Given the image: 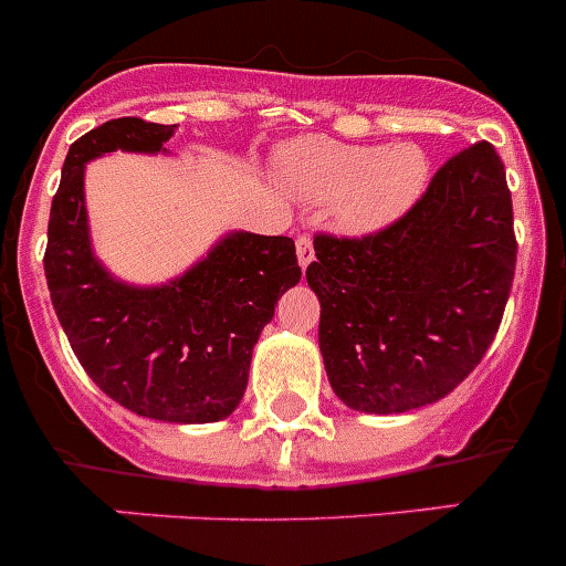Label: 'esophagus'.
Returning a JSON list of instances; mask_svg holds the SVG:
<instances>
[{
	"label": "esophagus",
	"mask_w": 566,
	"mask_h": 566,
	"mask_svg": "<svg viewBox=\"0 0 566 566\" xmlns=\"http://www.w3.org/2000/svg\"><path fill=\"white\" fill-rule=\"evenodd\" d=\"M297 258H300V266H308L314 261V239L308 233L297 235Z\"/></svg>",
	"instance_id": "1"
}]
</instances>
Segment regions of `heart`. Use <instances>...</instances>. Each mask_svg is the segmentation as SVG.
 Segmentation results:
<instances>
[{
  "instance_id": "b5f03b06",
  "label": "heart",
  "mask_w": 566,
  "mask_h": 566,
  "mask_svg": "<svg viewBox=\"0 0 566 566\" xmlns=\"http://www.w3.org/2000/svg\"><path fill=\"white\" fill-rule=\"evenodd\" d=\"M280 177L297 197L336 202L347 233H375L397 222L428 182V158L417 144H342L297 138L277 155Z\"/></svg>"
}]
</instances>
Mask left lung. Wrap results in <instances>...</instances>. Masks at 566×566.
Segmentation results:
<instances>
[{
	"label": "left lung",
	"mask_w": 566,
	"mask_h": 566,
	"mask_svg": "<svg viewBox=\"0 0 566 566\" xmlns=\"http://www.w3.org/2000/svg\"><path fill=\"white\" fill-rule=\"evenodd\" d=\"M314 250L305 277L338 400L367 413L430 406L481 364L509 303L516 239L503 160L472 144L389 228L319 233Z\"/></svg>",
	"instance_id": "obj_1"
}]
</instances>
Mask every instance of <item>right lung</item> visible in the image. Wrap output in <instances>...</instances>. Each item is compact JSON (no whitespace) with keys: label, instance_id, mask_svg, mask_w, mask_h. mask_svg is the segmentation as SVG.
<instances>
[{"label":"right lung","instance_id":"obj_1","mask_svg":"<svg viewBox=\"0 0 566 566\" xmlns=\"http://www.w3.org/2000/svg\"><path fill=\"white\" fill-rule=\"evenodd\" d=\"M175 125L111 118L69 147L52 197L44 272L63 333L118 406L160 422H219L241 402L252 347L280 294L300 283L289 235L228 233L166 286H127L94 258L85 164L105 153H166Z\"/></svg>","mask_w":566,"mask_h":566}]
</instances>
